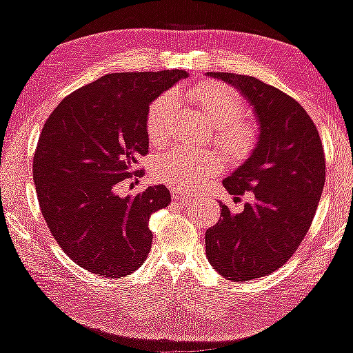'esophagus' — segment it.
I'll return each mask as SVG.
<instances>
[{
    "instance_id": "34e87169",
    "label": "esophagus",
    "mask_w": 353,
    "mask_h": 353,
    "mask_svg": "<svg viewBox=\"0 0 353 353\" xmlns=\"http://www.w3.org/2000/svg\"><path fill=\"white\" fill-rule=\"evenodd\" d=\"M172 199H176V201L182 202V203H184V205H188V203L195 201L192 195L188 194V192H172Z\"/></svg>"
}]
</instances>
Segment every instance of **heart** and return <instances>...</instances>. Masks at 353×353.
I'll use <instances>...</instances> for the list:
<instances>
[{
	"mask_svg": "<svg viewBox=\"0 0 353 353\" xmlns=\"http://www.w3.org/2000/svg\"><path fill=\"white\" fill-rule=\"evenodd\" d=\"M190 100L199 112L210 123L217 133L220 146L235 158H241L253 148L254 131L248 123L240 120L243 117V100L233 88L223 83L202 82L189 90ZM176 97L164 93L150 105L146 113V134L156 146L168 139ZM222 169L219 158L212 154L171 148L156 156L152 163V174L164 184L176 189L194 190L209 177Z\"/></svg>",
	"mask_w": 353,
	"mask_h": 353,
	"instance_id": "1",
	"label": "heart"
}]
</instances>
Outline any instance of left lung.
Here are the masks:
<instances>
[{"instance_id": "8db88e82", "label": "left lung", "mask_w": 353, "mask_h": 353, "mask_svg": "<svg viewBox=\"0 0 353 353\" xmlns=\"http://www.w3.org/2000/svg\"><path fill=\"white\" fill-rule=\"evenodd\" d=\"M207 75L236 88L258 125L250 156L223 179L233 199H252L241 214L220 202L222 219L205 233L212 268L230 281H250L283 266L307 233L325 182L324 150L311 117L290 95L250 75Z\"/></svg>"}]
</instances>
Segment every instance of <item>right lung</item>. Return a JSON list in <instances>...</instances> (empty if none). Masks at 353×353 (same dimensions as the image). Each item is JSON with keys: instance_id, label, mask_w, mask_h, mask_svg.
Instances as JSON below:
<instances>
[{"instance_id": "right-lung-1", "label": "right lung", "mask_w": 353, "mask_h": 353, "mask_svg": "<svg viewBox=\"0 0 353 353\" xmlns=\"http://www.w3.org/2000/svg\"><path fill=\"white\" fill-rule=\"evenodd\" d=\"M185 70L108 74L72 92L46 121L32 163L41 212L63 253L105 278H121L151 250L148 227L169 205L163 184L120 197L118 182L148 154L146 113Z\"/></svg>"}]
</instances>
